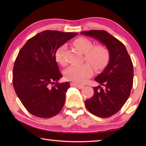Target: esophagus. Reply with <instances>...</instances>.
Masks as SVG:
<instances>
[{
	"mask_svg": "<svg viewBox=\"0 0 146 146\" xmlns=\"http://www.w3.org/2000/svg\"><path fill=\"white\" fill-rule=\"evenodd\" d=\"M71 86H74V87H76L78 89H82L84 88L83 85H80V84H78L76 83H71Z\"/></svg>",
	"mask_w": 146,
	"mask_h": 146,
	"instance_id": "34e87169",
	"label": "esophagus"
}]
</instances>
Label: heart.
I'll return each instance as SVG.
<instances>
[{"mask_svg": "<svg viewBox=\"0 0 146 146\" xmlns=\"http://www.w3.org/2000/svg\"><path fill=\"white\" fill-rule=\"evenodd\" d=\"M74 44L81 52L84 53V59L90 63L95 70H102L107 65L110 60V53L104 46L98 45L93 46L90 40L80 37L74 41ZM65 44L57 49L55 53L56 60L61 65L66 62L65 58ZM93 70L89 64H84L80 66H71L64 72L66 79L76 83H82L92 75Z\"/></svg>", "mask_w": 146, "mask_h": 146, "instance_id": "b5f03b06", "label": "heart"}]
</instances>
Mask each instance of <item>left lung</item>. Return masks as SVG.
Segmentation results:
<instances>
[{
  "instance_id": "left-lung-1",
  "label": "left lung",
  "mask_w": 146,
  "mask_h": 146,
  "mask_svg": "<svg viewBox=\"0 0 146 146\" xmlns=\"http://www.w3.org/2000/svg\"><path fill=\"white\" fill-rule=\"evenodd\" d=\"M80 34L99 40L110 53V62L95 80L100 84L94 87V94L85 101L88 110L100 118L115 115L124 105L133 87V66L125 46L104 30L82 31Z\"/></svg>"
}]
</instances>
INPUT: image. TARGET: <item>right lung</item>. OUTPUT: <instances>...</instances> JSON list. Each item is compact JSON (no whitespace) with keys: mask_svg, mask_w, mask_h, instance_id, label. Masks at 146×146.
I'll return each instance as SVG.
<instances>
[{"mask_svg":"<svg viewBox=\"0 0 146 146\" xmlns=\"http://www.w3.org/2000/svg\"><path fill=\"white\" fill-rule=\"evenodd\" d=\"M76 35L42 31L29 38L19 52L13 70V87L22 104L33 115L51 118L62 109L70 84L58 82L62 75L55 53Z\"/></svg>","mask_w":146,"mask_h":146,"instance_id":"1","label":"right lung"}]
</instances>
